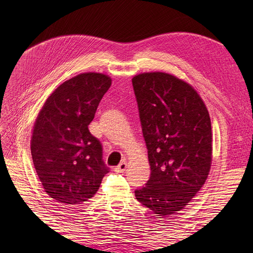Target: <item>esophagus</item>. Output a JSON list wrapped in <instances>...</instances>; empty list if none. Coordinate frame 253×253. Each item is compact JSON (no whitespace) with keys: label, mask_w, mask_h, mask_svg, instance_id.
<instances>
[{"label":"esophagus","mask_w":253,"mask_h":253,"mask_svg":"<svg viewBox=\"0 0 253 253\" xmlns=\"http://www.w3.org/2000/svg\"><path fill=\"white\" fill-rule=\"evenodd\" d=\"M126 168H127L126 162H122L120 165L116 166V168L114 169V170L116 171V173H124V171L126 170Z\"/></svg>","instance_id":"esophagus-1"}]
</instances>
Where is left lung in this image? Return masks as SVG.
<instances>
[{
	"label": "left lung",
	"mask_w": 253,
	"mask_h": 253,
	"mask_svg": "<svg viewBox=\"0 0 253 253\" xmlns=\"http://www.w3.org/2000/svg\"><path fill=\"white\" fill-rule=\"evenodd\" d=\"M151 175L135 190L159 216L184 209L206 182L212 163V128L206 104L189 84L154 72L132 78Z\"/></svg>",
	"instance_id": "obj_1"
}]
</instances>
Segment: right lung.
Instances as JSON below:
<instances>
[{"mask_svg": "<svg viewBox=\"0 0 253 253\" xmlns=\"http://www.w3.org/2000/svg\"><path fill=\"white\" fill-rule=\"evenodd\" d=\"M111 84L104 74L77 75L54 90L37 117L31 157L45 192L57 202L88 201L109 173L102 144L88 126Z\"/></svg>", "mask_w": 253, "mask_h": 253, "instance_id": "add662e5", "label": "right lung"}]
</instances>
